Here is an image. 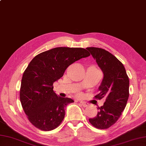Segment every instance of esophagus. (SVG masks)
<instances>
[{"label":"esophagus","instance_id":"1","mask_svg":"<svg viewBox=\"0 0 146 146\" xmlns=\"http://www.w3.org/2000/svg\"><path fill=\"white\" fill-rule=\"evenodd\" d=\"M80 104L81 105V106H83V107H87L89 105L88 103H87L86 102H83V101H80Z\"/></svg>","mask_w":146,"mask_h":146}]
</instances>
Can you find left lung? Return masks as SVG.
<instances>
[{
    "label": "left lung",
    "instance_id": "1",
    "mask_svg": "<svg viewBox=\"0 0 146 146\" xmlns=\"http://www.w3.org/2000/svg\"><path fill=\"white\" fill-rule=\"evenodd\" d=\"M86 49L96 60L104 74L98 88L100 93L95 98L105 99L103 106L98 108L96 116L90 118L89 121L94 127L105 129L116 123L126 106L129 95V80L123 64L113 54L96 47Z\"/></svg>",
    "mask_w": 146,
    "mask_h": 146
}]
</instances>
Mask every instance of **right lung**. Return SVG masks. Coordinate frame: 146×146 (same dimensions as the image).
Masks as SVG:
<instances>
[{
	"label": "right lung",
	"mask_w": 146,
	"mask_h": 146,
	"mask_svg": "<svg viewBox=\"0 0 146 146\" xmlns=\"http://www.w3.org/2000/svg\"><path fill=\"white\" fill-rule=\"evenodd\" d=\"M90 55L82 48L57 47L35 56L23 74L20 100L33 126L42 131L56 128L65 117V108L74 101L57 96L53 84L76 61Z\"/></svg>",
	"instance_id": "1"
}]
</instances>
